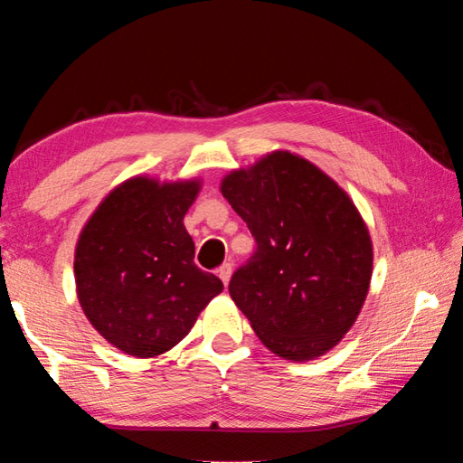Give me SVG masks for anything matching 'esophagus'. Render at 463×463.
Instances as JSON below:
<instances>
[{
	"label": "esophagus",
	"instance_id": "obj_1",
	"mask_svg": "<svg viewBox=\"0 0 463 463\" xmlns=\"http://www.w3.org/2000/svg\"><path fill=\"white\" fill-rule=\"evenodd\" d=\"M216 273H218V278H221L224 281V286H226V284H229L231 276H232V265L231 263H222L221 268L216 269Z\"/></svg>",
	"mask_w": 463,
	"mask_h": 463
}]
</instances>
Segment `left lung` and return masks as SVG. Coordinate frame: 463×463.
<instances>
[{
  "label": "left lung",
  "instance_id": "obj_1",
  "mask_svg": "<svg viewBox=\"0 0 463 463\" xmlns=\"http://www.w3.org/2000/svg\"><path fill=\"white\" fill-rule=\"evenodd\" d=\"M255 239L229 292L265 347L304 362L355 323L372 279V241L354 202L302 156L278 151L224 177Z\"/></svg>",
  "mask_w": 463,
  "mask_h": 463
}]
</instances>
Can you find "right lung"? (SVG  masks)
<instances>
[{
    "mask_svg": "<svg viewBox=\"0 0 463 463\" xmlns=\"http://www.w3.org/2000/svg\"><path fill=\"white\" fill-rule=\"evenodd\" d=\"M198 190V182L128 179L85 224L75 250L77 296L96 331L124 354H165L222 292V281L194 263L184 226Z\"/></svg>",
    "mask_w": 463,
    "mask_h": 463,
    "instance_id": "1",
    "label": "right lung"
}]
</instances>
